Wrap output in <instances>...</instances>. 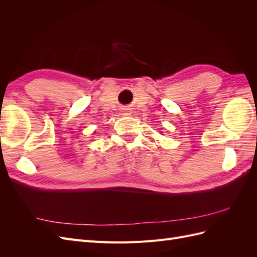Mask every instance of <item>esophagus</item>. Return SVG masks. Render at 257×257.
Instances as JSON below:
<instances>
[{
	"label": "esophagus",
	"mask_w": 257,
	"mask_h": 257,
	"mask_svg": "<svg viewBox=\"0 0 257 257\" xmlns=\"http://www.w3.org/2000/svg\"><path fill=\"white\" fill-rule=\"evenodd\" d=\"M123 114H125V115H130V114H131V111H130V109H123Z\"/></svg>",
	"instance_id": "34e87169"
}]
</instances>
